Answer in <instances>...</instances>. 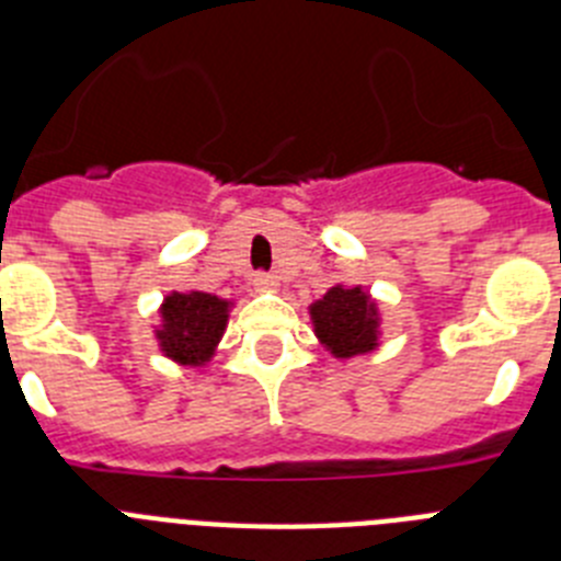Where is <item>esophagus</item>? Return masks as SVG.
<instances>
[{
  "label": "esophagus",
  "mask_w": 561,
  "mask_h": 561,
  "mask_svg": "<svg viewBox=\"0 0 561 561\" xmlns=\"http://www.w3.org/2000/svg\"><path fill=\"white\" fill-rule=\"evenodd\" d=\"M252 286H255L257 291H275L277 289V277L275 275H266V272H261V275H255Z\"/></svg>",
  "instance_id": "obj_1"
}]
</instances>
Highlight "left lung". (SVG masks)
Returning <instances> with one entry per match:
<instances>
[{
	"label": "left lung",
	"mask_w": 561,
	"mask_h": 561,
	"mask_svg": "<svg viewBox=\"0 0 561 561\" xmlns=\"http://www.w3.org/2000/svg\"><path fill=\"white\" fill-rule=\"evenodd\" d=\"M309 317L314 336L334 359H354L379 348V304L362 286H331L309 306Z\"/></svg>",
	"instance_id": "8db88e82"
}]
</instances>
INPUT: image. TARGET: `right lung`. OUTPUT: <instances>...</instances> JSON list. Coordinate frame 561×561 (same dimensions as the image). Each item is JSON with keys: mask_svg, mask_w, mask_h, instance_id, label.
Masks as SVG:
<instances>
[{"mask_svg": "<svg viewBox=\"0 0 561 561\" xmlns=\"http://www.w3.org/2000/svg\"><path fill=\"white\" fill-rule=\"evenodd\" d=\"M232 304L207 291H171L160 306L153 336L162 356L185 368H205L219 348Z\"/></svg>", "mask_w": 561, "mask_h": 561, "instance_id": "add662e5", "label": "right lung"}]
</instances>
